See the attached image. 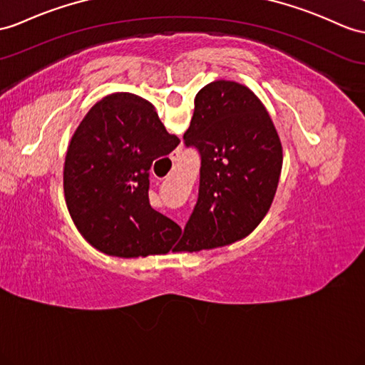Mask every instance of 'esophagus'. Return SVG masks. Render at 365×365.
I'll return each instance as SVG.
<instances>
[{
    "instance_id": "esophagus-1",
    "label": "esophagus",
    "mask_w": 365,
    "mask_h": 365,
    "mask_svg": "<svg viewBox=\"0 0 365 365\" xmlns=\"http://www.w3.org/2000/svg\"><path fill=\"white\" fill-rule=\"evenodd\" d=\"M178 158H180V152H173V153H172V156H170V159H172L173 163H175V161H178Z\"/></svg>"
}]
</instances>
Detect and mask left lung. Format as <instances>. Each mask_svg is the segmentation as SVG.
<instances>
[{"mask_svg":"<svg viewBox=\"0 0 365 365\" xmlns=\"http://www.w3.org/2000/svg\"><path fill=\"white\" fill-rule=\"evenodd\" d=\"M184 144L200 153V189L175 251L213 250L250 235L271 207L283 161L259 97L230 80L201 88Z\"/></svg>","mask_w":365,"mask_h":365,"instance_id":"obj_1","label":"left lung"}]
</instances>
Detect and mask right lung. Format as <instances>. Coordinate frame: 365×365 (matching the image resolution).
Listing matches in <instances>:
<instances>
[{
	"label": "right lung",
	"instance_id": "right-lung-1",
	"mask_svg": "<svg viewBox=\"0 0 365 365\" xmlns=\"http://www.w3.org/2000/svg\"><path fill=\"white\" fill-rule=\"evenodd\" d=\"M178 144L136 94H110L86 113L69 142L63 190L88 243L123 259L170 251L181 229L150 206L148 172Z\"/></svg>",
	"mask_w": 365,
	"mask_h": 365
}]
</instances>
